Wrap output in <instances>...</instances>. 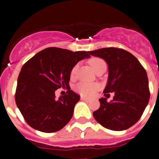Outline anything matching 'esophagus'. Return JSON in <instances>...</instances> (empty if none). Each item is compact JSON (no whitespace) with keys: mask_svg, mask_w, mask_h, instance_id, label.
<instances>
[{"mask_svg":"<svg viewBox=\"0 0 159 159\" xmlns=\"http://www.w3.org/2000/svg\"><path fill=\"white\" fill-rule=\"evenodd\" d=\"M81 99H82V100H84V101H87V102H89L90 101V99H88V98H86V97H81Z\"/></svg>","mask_w":159,"mask_h":159,"instance_id":"obj_1","label":"esophagus"}]
</instances>
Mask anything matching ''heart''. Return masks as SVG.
<instances>
[{"label": "heart", "instance_id": "heart-1", "mask_svg": "<svg viewBox=\"0 0 159 159\" xmlns=\"http://www.w3.org/2000/svg\"><path fill=\"white\" fill-rule=\"evenodd\" d=\"M88 63H89L90 66L93 68V70L95 71H96V69L99 67V66L105 64L104 60H102V59L100 58H98V57H94V58L90 59ZM77 68H78V65H77V64H75V65L71 68V73H70V75H71V77H73L75 75V72H76L77 71ZM99 84H93V83L82 82L77 84L76 86L75 87V90L78 92V93L80 94L81 95L89 97L93 95L97 90L99 89Z\"/></svg>", "mask_w": 159, "mask_h": 159}]
</instances>
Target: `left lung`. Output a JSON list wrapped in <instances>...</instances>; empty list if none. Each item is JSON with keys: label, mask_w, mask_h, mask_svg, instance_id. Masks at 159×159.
I'll use <instances>...</instances> for the list:
<instances>
[{"label": "left lung", "mask_w": 159, "mask_h": 159, "mask_svg": "<svg viewBox=\"0 0 159 159\" xmlns=\"http://www.w3.org/2000/svg\"><path fill=\"white\" fill-rule=\"evenodd\" d=\"M108 64V81L103 93L115 92L113 100L99 99L100 107L93 112L99 124L112 130L130 128L141 118L150 99L147 71L131 53L118 48L88 52Z\"/></svg>", "instance_id": "left-lung-1"}]
</instances>
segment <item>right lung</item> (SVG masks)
Masks as SVG:
<instances>
[{"label":"right lung","instance_id":"obj_1","mask_svg":"<svg viewBox=\"0 0 159 159\" xmlns=\"http://www.w3.org/2000/svg\"><path fill=\"white\" fill-rule=\"evenodd\" d=\"M90 57L84 51L48 48L36 53L21 67L15 100L26 123L45 133L61 130L70 121L80 96L70 90L71 70ZM66 87V95L55 99L54 92Z\"/></svg>","mask_w":159,"mask_h":159}]
</instances>
